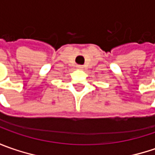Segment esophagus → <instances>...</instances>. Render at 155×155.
Wrapping results in <instances>:
<instances>
[{
	"label": "esophagus",
	"instance_id": "34e87169",
	"mask_svg": "<svg viewBox=\"0 0 155 155\" xmlns=\"http://www.w3.org/2000/svg\"><path fill=\"white\" fill-rule=\"evenodd\" d=\"M78 69H80V70H82V69H84V65H81V64H78V66H77Z\"/></svg>",
	"mask_w": 155,
	"mask_h": 155
}]
</instances>
